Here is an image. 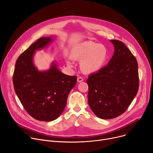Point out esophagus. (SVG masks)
Masks as SVG:
<instances>
[{
  "label": "esophagus",
  "instance_id": "34e87169",
  "mask_svg": "<svg viewBox=\"0 0 153 153\" xmlns=\"http://www.w3.org/2000/svg\"><path fill=\"white\" fill-rule=\"evenodd\" d=\"M77 81L78 82H82L84 81V79L81 77H78L77 79Z\"/></svg>",
  "mask_w": 153,
  "mask_h": 153
}]
</instances>
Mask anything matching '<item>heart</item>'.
I'll list each match as a JSON object with an SVG mask.
<instances>
[{
	"instance_id": "heart-1",
	"label": "heart",
	"mask_w": 153,
	"mask_h": 153,
	"mask_svg": "<svg viewBox=\"0 0 153 153\" xmlns=\"http://www.w3.org/2000/svg\"><path fill=\"white\" fill-rule=\"evenodd\" d=\"M108 58L107 48L92 41H84L75 45L71 51V57L67 59L69 66L72 65V59L80 61V67L85 74L99 71L105 65Z\"/></svg>"
}]
</instances>
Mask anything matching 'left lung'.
I'll use <instances>...</instances> for the list:
<instances>
[{
	"label": "left lung",
	"instance_id": "left-lung-1",
	"mask_svg": "<svg viewBox=\"0 0 153 153\" xmlns=\"http://www.w3.org/2000/svg\"><path fill=\"white\" fill-rule=\"evenodd\" d=\"M110 42L115 49L112 58L107 66L87 79L88 103L94 114L102 119L114 118L123 114L139 88L135 57L123 42Z\"/></svg>",
	"mask_w": 153,
	"mask_h": 153
}]
</instances>
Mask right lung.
Returning a JSON list of instances; mask_svg holds the SVG:
<instances>
[{
  "label": "right lung",
  "mask_w": 153,
  "mask_h": 153,
  "mask_svg": "<svg viewBox=\"0 0 153 153\" xmlns=\"http://www.w3.org/2000/svg\"><path fill=\"white\" fill-rule=\"evenodd\" d=\"M53 41L51 36L42 37L18 58L13 75L14 89L28 114L39 121L58 118L66 107L68 96L77 82L76 76L63 74L55 61L46 71L35 66L36 51Z\"/></svg>",
  "instance_id": "right-lung-1"
}]
</instances>
